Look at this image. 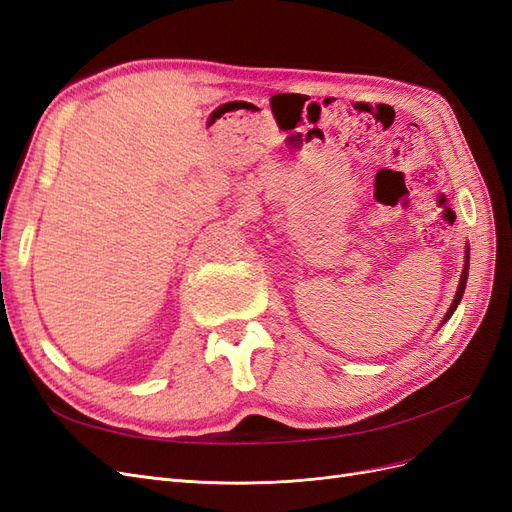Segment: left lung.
I'll return each instance as SVG.
<instances>
[{
    "label": "left lung",
    "instance_id": "left-lung-1",
    "mask_svg": "<svg viewBox=\"0 0 512 512\" xmlns=\"http://www.w3.org/2000/svg\"><path fill=\"white\" fill-rule=\"evenodd\" d=\"M470 256H466V267H463V273H461V280H459V288H457V294H455V301H453V305H451V309H448V314H446V318H444V322L453 316V312L457 309V305H459V301H461V297H463V290H466V282H468V267H470Z\"/></svg>",
    "mask_w": 512,
    "mask_h": 512
}]
</instances>
